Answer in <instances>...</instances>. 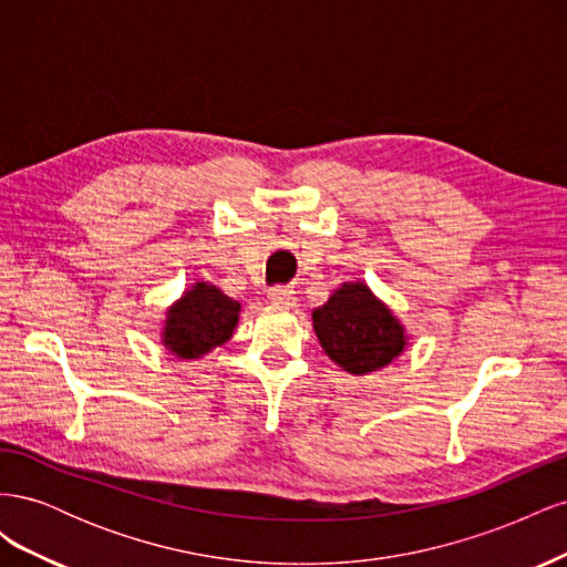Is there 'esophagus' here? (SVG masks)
<instances>
[{
    "label": "esophagus",
    "instance_id": "esophagus-1",
    "mask_svg": "<svg viewBox=\"0 0 567 567\" xmlns=\"http://www.w3.org/2000/svg\"><path fill=\"white\" fill-rule=\"evenodd\" d=\"M267 298L274 302V305H281V307H288V305H293V290H290L288 286H274V288H269V293H267Z\"/></svg>",
    "mask_w": 567,
    "mask_h": 567
}]
</instances>
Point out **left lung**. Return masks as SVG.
Segmentation results:
<instances>
[{
    "label": "left lung",
    "mask_w": 567,
    "mask_h": 567,
    "mask_svg": "<svg viewBox=\"0 0 567 567\" xmlns=\"http://www.w3.org/2000/svg\"><path fill=\"white\" fill-rule=\"evenodd\" d=\"M312 319L323 352L350 373L383 369L404 348L402 326L362 284L338 288Z\"/></svg>",
    "instance_id": "1"
}]
</instances>
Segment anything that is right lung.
Returning a JSON list of instances; mask_svg holds the SVG:
<instances>
[{
  "label": "right lung",
  "mask_w": 567,
  "mask_h": 567,
  "mask_svg": "<svg viewBox=\"0 0 567 567\" xmlns=\"http://www.w3.org/2000/svg\"><path fill=\"white\" fill-rule=\"evenodd\" d=\"M241 305L208 284H196L169 310L165 326V346L177 357L196 359L229 340L236 329Z\"/></svg>",
  "instance_id": "right-lung-1"
}]
</instances>
